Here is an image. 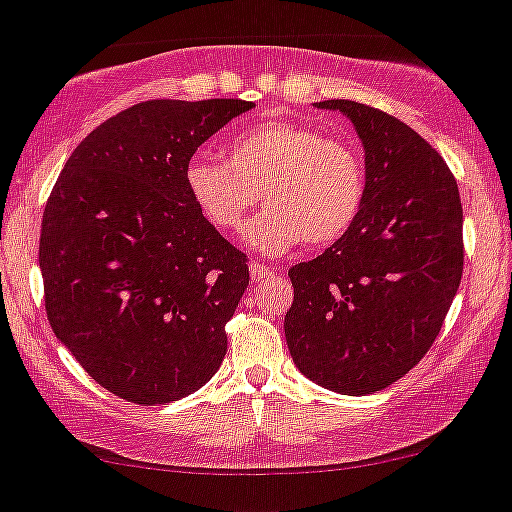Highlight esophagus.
Masks as SVG:
<instances>
[{
  "mask_svg": "<svg viewBox=\"0 0 512 512\" xmlns=\"http://www.w3.org/2000/svg\"><path fill=\"white\" fill-rule=\"evenodd\" d=\"M250 274H252V279H255V282H262V279H267L270 274H274V270H272V267H267L265 262L252 260L250 262Z\"/></svg>",
  "mask_w": 512,
  "mask_h": 512,
  "instance_id": "34e87169",
  "label": "esophagus"
}]
</instances>
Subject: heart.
Instances as JSON below:
<instances>
[{
	"instance_id": "obj_1",
	"label": "heart",
	"mask_w": 512,
	"mask_h": 512,
	"mask_svg": "<svg viewBox=\"0 0 512 512\" xmlns=\"http://www.w3.org/2000/svg\"><path fill=\"white\" fill-rule=\"evenodd\" d=\"M186 186L218 230H240L247 213L267 208L245 230L252 250L279 255L304 240L324 247L353 228L368 196V169L348 139L294 122H260L235 134L228 161L193 157Z\"/></svg>"
}]
</instances>
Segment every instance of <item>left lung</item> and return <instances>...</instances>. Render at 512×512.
<instances>
[{
  "label": "left lung",
  "mask_w": 512,
  "mask_h": 512,
  "mask_svg": "<svg viewBox=\"0 0 512 512\" xmlns=\"http://www.w3.org/2000/svg\"><path fill=\"white\" fill-rule=\"evenodd\" d=\"M316 107L351 117L368 196L341 240L289 270L284 336L306 378L373 395L437 341L464 272V211L446 161L405 122L355 100Z\"/></svg>",
  "instance_id": "left-lung-1"
}]
</instances>
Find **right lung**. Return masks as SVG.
<instances>
[{"instance_id":"1","label":"right lung","mask_w":512,"mask_h":512,"mask_svg":"<svg viewBox=\"0 0 512 512\" xmlns=\"http://www.w3.org/2000/svg\"><path fill=\"white\" fill-rule=\"evenodd\" d=\"M247 100H147L75 147L41 220L46 316L85 373L134 405H166L213 378L247 255L186 186L196 149Z\"/></svg>"}]
</instances>
